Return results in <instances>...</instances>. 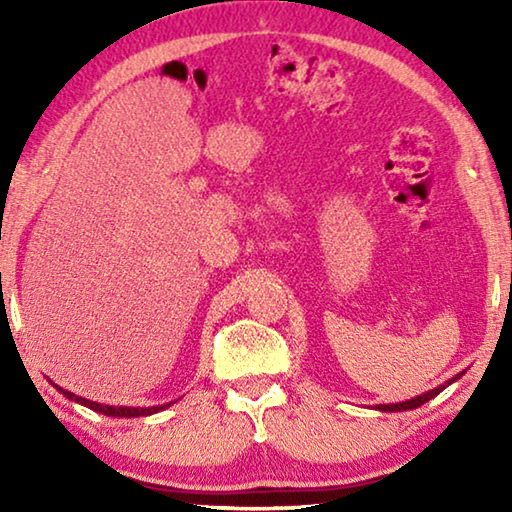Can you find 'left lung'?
<instances>
[{"label": "left lung", "instance_id": "obj_1", "mask_svg": "<svg viewBox=\"0 0 512 512\" xmlns=\"http://www.w3.org/2000/svg\"><path fill=\"white\" fill-rule=\"evenodd\" d=\"M461 377H463V372H458L456 377L447 379L445 384H440L438 388H431V391H427V393H422V395H418V397H411V400H406V402H397V404H375V409H377V411H381V413H395V411L418 409V406H422L424 402H429L431 397H436L438 393H443L449 384H454V381H456V379H461Z\"/></svg>", "mask_w": 512, "mask_h": 512}]
</instances>
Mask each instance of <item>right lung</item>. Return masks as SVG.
Returning a JSON list of instances; mask_svg holds the SVG:
<instances>
[{
	"label": "right lung",
	"mask_w": 512,
	"mask_h": 512,
	"mask_svg": "<svg viewBox=\"0 0 512 512\" xmlns=\"http://www.w3.org/2000/svg\"><path fill=\"white\" fill-rule=\"evenodd\" d=\"M51 381V379H49ZM51 386H56L54 381H51ZM58 393H63L67 400H72L76 404L81 406H88V409L97 411V413H103V415H110V418H142V415H153V413H160L167 409V406H171L173 402L169 404H158V406H110V404H99V402H92V400H85V397H79L74 395L72 391H65V388L56 386Z\"/></svg>",
	"instance_id": "1"
}]
</instances>
